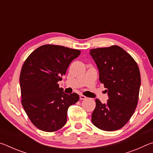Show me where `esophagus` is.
Segmentation results:
<instances>
[{
	"label": "esophagus",
	"mask_w": 153,
	"mask_h": 153,
	"mask_svg": "<svg viewBox=\"0 0 153 153\" xmlns=\"http://www.w3.org/2000/svg\"><path fill=\"white\" fill-rule=\"evenodd\" d=\"M79 98L81 100H84V99H86V97H85V96H84L83 94H80L79 95Z\"/></svg>",
	"instance_id": "34e87169"
}]
</instances>
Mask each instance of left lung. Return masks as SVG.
Masks as SVG:
<instances>
[{
	"mask_svg": "<svg viewBox=\"0 0 153 153\" xmlns=\"http://www.w3.org/2000/svg\"><path fill=\"white\" fill-rule=\"evenodd\" d=\"M90 54L108 97L104 104L96 99L92 122L102 130H117L129 120L138 104L141 84L138 66L131 56L118 46L91 49Z\"/></svg>",
	"mask_w": 153,
	"mask_h": 153,
	"instance_id": "left-lung-1",
	"label": "left lung"
}]
</instances>
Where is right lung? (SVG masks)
<instances>
[{"instance_id":"add662e5","label":"right lung","mask_w":153,"mask_h":153,"mask_svg":"<svg viewBox=\"0 0 153 153\" xmlns=\"http://www.w3.org/2000/svg\"><path fill=\"white\" fill-rule=\"evenodd\" d=\"M79 50L46 45L36 48L23 65L19 82L22 103L32 123L41 130L53 132L65 125L67 110L79 99L68 94L57 84Z\"/></svg>"}]
</instances>
